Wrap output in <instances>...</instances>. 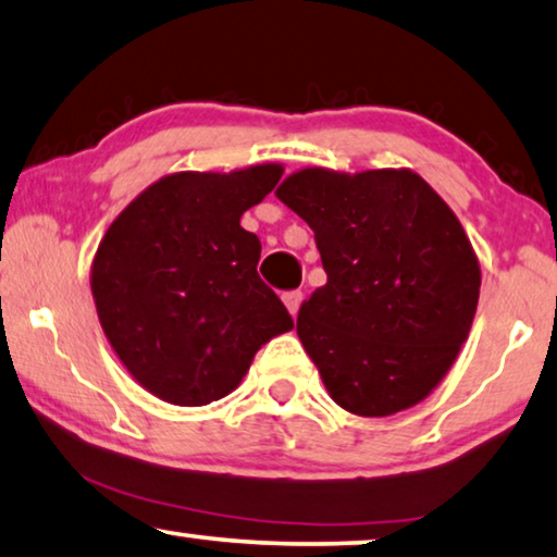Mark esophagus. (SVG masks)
I'll use <instances>...</instances> for the list:
<instances>
[{
    "mask_svg": "<svg viewBox=\"0 0 557 557\" xmlns=\"http://www.w3.org/2000/svg\"><path fill=\"white\" fill-rule=\"evenodd\" d=\"M301 301H304V294L301 292H286L284 294V304H286V309H288V313H292L294 319H296L298 309H301Z\"/></svg>",
    "mask_w": 557,
    "mask_h": 557,
    "instance_id": "esophagus-1",
    "label": "esophagus"
}]
</instances>
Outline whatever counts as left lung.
I'll use <instances>...</instances> for the list:
<instances>
[{
  "mask_svg": "<svg viewBox=\"0 0 557 557\" xmlns=\"http://www.w3.org/2000/svg\"><path fill=\"white\" fill-rule=\"evenodd\" d=\"M276 196L311 225L326 284L296 332L326 392L359 417L414 407L470 334L480 263L449 206L412 171L306 168Z\"/></svg>",
  "mask_w": 557,
  "mask_h": 557,
  "instance_id": "8db88e82",
  "label": "left lung"
}]
</instances>
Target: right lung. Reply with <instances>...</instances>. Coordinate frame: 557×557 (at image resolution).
I'll list each match as a JSON object with an SVG mask.
<instances>
[{"mask_svg":"<svg viewBox=\"0 0 557 557\" xmlns=\"http://www.w3.org/2000/svg\"><path fill=\"white\" fill-rule=\"evenodd\" d=\"M281 175L273 163L165 175L100 240L90 286L102 332L158 399L211 405L236 389L269 338L294 329L256 271L259 236L240 228Z\"/></svg>","mask_w":557,"mask_h":557,"instance_id":"1","label":"right lung"}]
</instances>
